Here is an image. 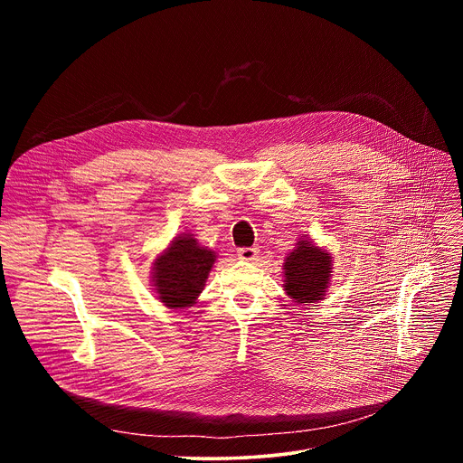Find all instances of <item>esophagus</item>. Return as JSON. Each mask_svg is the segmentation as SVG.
Returning <instances> with one entry per match:
<instances>
[{
	"instance_id": "esophagus-1",
	"label": "esophagus",
	"mask_w": 463,
	"mask_h": 463,
	"mask_svg": "<svg viewBox=\"0 0 463 463\" xmlns=\"http://www.w3.org/2000/svg\"><path fill=\"white\" fill-rule=\"evenodd\" d=\"M258 249L256 247H241L238 249V258L243 261H254L258 258Z\"/></svg>"
}]
</instances>
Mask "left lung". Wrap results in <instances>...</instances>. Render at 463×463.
<instances>
[{
  "label": "left lung",
  "mask_w": 463,
  "mask_h": 463,
  "mask_svg": "<svg viewBox=\"0 0 463 463\" xmlns=\"http://www.w3.org/2000/svg\"><path fill=\"white\" fill-rule=\"evenodd\" d=\"M332 256L300 238L284 260V289L297 304L322 300L332 279Z\"/></svg>",
  "instance_id": "obj_1"
}]
</instances>
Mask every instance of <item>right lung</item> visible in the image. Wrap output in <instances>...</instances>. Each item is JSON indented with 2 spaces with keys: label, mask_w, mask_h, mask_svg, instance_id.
Wrapping results in <instances>:
<instances>
[{
  "label": "right lung",
  "mask_w": 463,
  "mask_h": 463,
  "mask_svg": "<svg viewBox=\"0 0 463 463\" xmlns=\"http://www.w3.org/2000/svg\"><path fill=\"white\" fill-rule=\"evenodd\" d=\"M216 252L202 247L192 234H179L154 261V289L170 309L195 302L205 288Z\"/></svg>",
  "instance_id": "add662e5"
}]
</instances>
